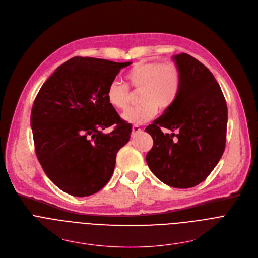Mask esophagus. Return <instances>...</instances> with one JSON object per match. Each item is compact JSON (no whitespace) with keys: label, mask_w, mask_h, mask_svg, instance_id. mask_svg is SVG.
I'll return each mask as SVG.
<instances>
[{"label":"esophagus","mask_w":258,"mask_h":258,"mask_svg":"<svg viewBox=\"0 0 258 258\" xmlns=\"http://www.w3.org/2000/svg\"><path fill=\"white\" fill-rule=\"evenodd\" d=\"M141 127L139 126V125H134L133 127H132V136L133 137H135L138 133H141Z\"/></svg>","instance_id":"34e87169"}]
</instances>
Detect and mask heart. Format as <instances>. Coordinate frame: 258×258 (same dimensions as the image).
Returning a JSON list of instances; mask_svg holds the SVG:
<instances>
[{"label": "heart", "instance_id": "heart-1", "mask_svg": "<svg viewBox=\"0 0 258 258\" xmlns=\"http://www.w3.org/2000/svg\"><path fill=\"white\" fill-rule=\"evenodd\" d=\"M128 86L141 89L137 107L127 109L122 119L132 124H143L151 120L161 109L172 106L181 90V72L172 61H139L125 75ZM108 103L117 110H123L130 102V92L125 85L111 82L106 91Z\"/></svg>", "mask_w": 258, "mask_h": 258}]
</instances>
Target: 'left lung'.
<instances>
[{"label": "left lung", "mask_w": 258, "mask_h": 258, "mask_svg": "<svg viewBox=\"0 0 258 258\" xmlns=\"http://www.w3.org/2000/svg\"><path fill=\"white\" fill-rule=\"evenodd\" d=\"M172 58L181 72V90L175 103L146 127L154 142L146 161L165 184L189 188L210 175L224 153L228 109L206 66L187 53ZM161 127L173 134H164Z\"/></svg>", "instance_id": "8db88e82"}]
</instances>
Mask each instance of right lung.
<instances>
[{"mask_svg": "<svg viewBox=\"0 0 258 258\" xmlns=\"http://www.w3.org/2000/svg\"><path fill=\"white\" fill-rule=\"evenodd\" d=\"M132 62L75 56L40 88L31 110L37 159L47 177L73 197L99 191L112 176L116 154L132 125L108 103L106 91ZM111 125L109 134L103 130Z\"/></svg>", "mask_w": 258, "mask_h": 258, "instance_id": "obj_1", "label": "right lung"}]
</instances>
